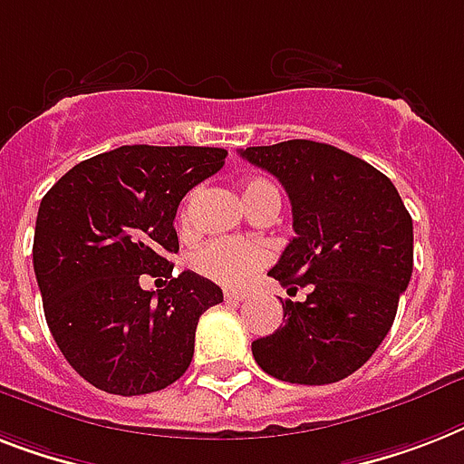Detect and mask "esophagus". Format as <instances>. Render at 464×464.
<instances>
[{
    "instance_id": "esophagus-1",
    "label": "esophagus",
    "mask_w": 464,
    "mask_h": 464,
    "mask_svg": "<svg viewBox=\"0 0 464 464\" xmlns=\"http://www.w3.org/2000/svg\"><path fill=\"white\" fill-rule=\"evenodd\" d=\"M226 303H243L245 300V293H238V291H226L224 293Z\"/></svg>"
}]
</instances>
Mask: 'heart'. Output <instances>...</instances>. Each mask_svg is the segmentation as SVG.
Segmentation results:
<instances>
[{
  "instance_id": "obj_1",
  "label": "heart",
  "mask_w": 464,
  "mask_h": 464,
  "mask_svg": "<svg viewBox=\"0 0 464 464\" xmlns=\"http://www.w3.org/2000/svg\"><path fill=\"white\" fill-rule=\"evenodd\" d=\"M195 193L188 198V205L183 209V221H188V207L193 202ZM243 202L247 212L266 202L281 205V195L276 186L265 179H250L243 186ZM195 269L202 276L212 278L217 284L228 285V288H240L247 285L259 271L269 265V250L265 245L243 243V240H212L205 247H199L193 257Z\"/></svg>"
}]
</instances>
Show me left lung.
<instances>
[{
    "label": "left lung",
    "instance_id": "left-lung-1",
    "mask_svg": "<svg viewBox=\"0 0 464 464\" xmlns=\"http://www.w3.org/2000/svg\"><path fill=\"white\" fill-rule=\"evenodd\" d=\"M240 157L276 176L295 238L269 271L307 300L284 303V326L252 341L274 379L336 383L362 367L393 326L412 276V217L382 171L314 140L247 147Z\"/></svg>",
    "mask_w": 464,
    "mask_h": 464
}]
</instances>
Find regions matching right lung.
<instances>
[{"label":"right lung","mask_w":464,"mask_h":464,"mask_svg":"<svg viewBox=\"0 0 464 464\" xmlns=\"http://www.w3.org/2000/svg\"><path fill=\"white\" fill-rule=\"evenodd\" d=\"M221 147L123 145L75 164L37 209L33 266L44 319L95 389L142 395L186 374L199 314L224 293L195 271L171 276L176 209L224 167ZM142 273L169 278L145 292ZM161 281V278H160Z\"/></svg>","instance_id":"obj_1"}]
</instances>
